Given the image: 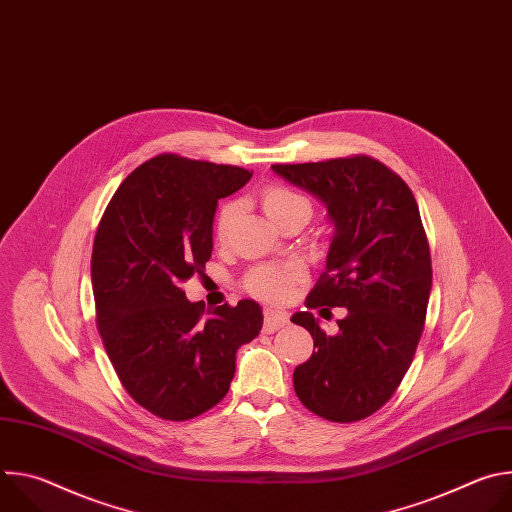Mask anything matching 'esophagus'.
<instances>
[{
    "label": "esophagus",
    "mask_w": 512,
    "mask_h": 512,
    "mask_svg": "<svg viewBox=\"0 0 512 512\" xmlns=\"http://www.w3.org/2000/svg\"><path fill=\"white\" fill-rule=\"evenodd\" d=\"M287 312L285 310H279V308H267L265 310V332H275L279 328H283L287 324Z\"/></svg>",
    "instance_id": "1"
}]
</instances>
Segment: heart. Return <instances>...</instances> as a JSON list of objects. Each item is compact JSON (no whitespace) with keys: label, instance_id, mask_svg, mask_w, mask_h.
I'll use <instances>...</instances> for the list:
<instances>
[{"label":"heart","instance_id":"1","mask_svg":"<svg viewBox=\"0 0 512 512\" xmlns=\"http://www.w3.org/2000/svg\"><path fill=\"white\" fill-rule=\"evenodd\" d=\"M261 202L273 223L281 221L283 216L296 212V210H310V202L302 194L294 192L287 186H279V184L267 186L263 190ZM237 210H239L237 202H227L221 210H218L216 225H214L218 239L227 237V231L233 223V218L237 216ZM300 275H302V265L298 261H289L283 265H263V267H257L247 277V287L257 298L283 300L289 294L291 285L300 279Z\"/></svg>","mask_w":512,"mask_h":512}]
</instances>
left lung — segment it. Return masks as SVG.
I'll list each match as a JSON object with an SVG mask.
<instances>
[{
    "instance_id": "left-lung-1",
    "label": "left lung",
    "mask_w": 512,
    "mask_h": 512,
    "mask_svg": "<svg viewBox=\"0 0 512 512\" xmlns=\"http://www.w3.org/2000/svg\"><path fill=\"white\" fill-rule=\"evenodd\" d=\"M271 170L316 196L334 227L308 310L291 316L316 348L294 371L296 395L324 419H364L397 391L425 324L431 257L415 196L367 156ZM322 305L347 308L336 335H326L309 312Z\"/></svg>"
}]
</instances>
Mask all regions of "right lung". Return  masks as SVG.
<instances>
[{"label": "right lung", "mask_w": 512, "mask_h": 512, "mask_svg": "<svg viewBox=\"0 0 512 512\" xmlns=\"http://www.w3.org/2000/svg\"><path fill=\"white\" fill-rule=\"evenodd\" d=\"M251 176L158 156L121 182L101 218L91 259L97 328L125 391L162 419L186 421L221 401L237 350L263 326L253 300L206 318L182 291L210 259L218 200Z\"/></svg>", "instance_id": "add662e5"}]
</instances>
